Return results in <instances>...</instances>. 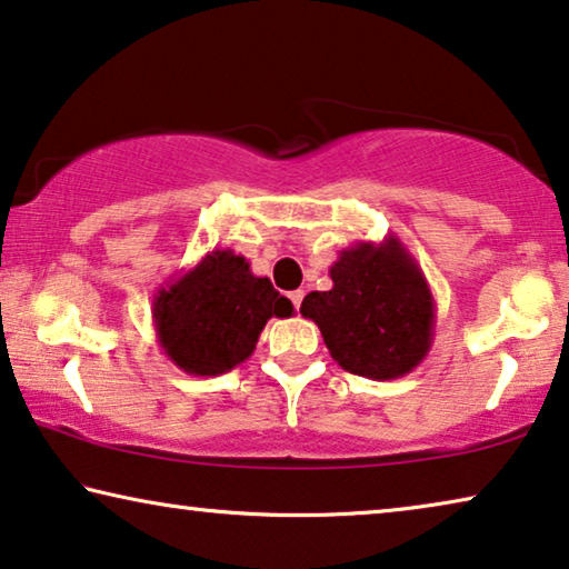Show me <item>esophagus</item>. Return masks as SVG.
<instances>
[{
    "instance_id": "34e87169",
    "label": "esophagus",
    "mask_w": 569,
    "mask_h": 569,
    "mask_svg": "<svg viewBox=\"0 0 569 569\" xmlns=\"http://www.w3.org/2000/svg\"><path fill=\"white\" fill-rule=\"evenodd\" d=\"M288 299H291L296 311H299L301 309V301H303V291H291V293H288Z\"/></svg>"
}]
</instances>
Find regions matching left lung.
<instances>
[{"label": "left lung", "instance_id": "left-lung-1", "mask_svg": "<svg viewBox=\"0 0 569 569\" xmlns=\"http://www.w3.org/2000/svg\"><path fill=\"white\" fill-rule=\"evenodd\" d=\"M329 278L332 288L311 291L301 313L319 327L339 368L393 380L427 358L435 339V296L396 234L342 250Z\"/></svg>", "mask_w": 569, "mask_h": 569}]
</instances>
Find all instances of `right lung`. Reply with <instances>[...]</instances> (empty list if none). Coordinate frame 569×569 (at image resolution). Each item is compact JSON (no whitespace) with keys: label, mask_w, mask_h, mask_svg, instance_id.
Segmentation results:
<instances>
[{"label":"right lung","mask_w":569,"mask_h":569,"mask_svg":"<svg viewBox=\"0 0 569 569\" xmlns=\"http://www.w3.org/2000/svg\"><path fill=\"white\" fill-rule=\"evenodd\" d=\"M293 303L232 250H211L152 299V325L166 358L189 376H222L252 355L270 317Z\"/></svg>","instance_id":"right-lung-1"}]
</instances>
